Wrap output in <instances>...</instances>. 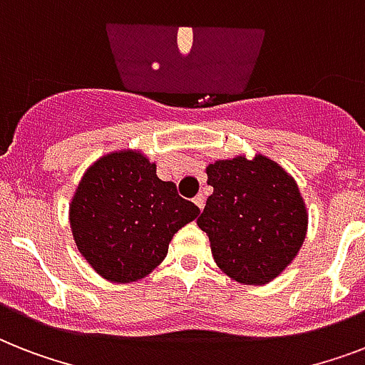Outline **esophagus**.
Segmentation results:
<instances>
[{
  "mask_svg": "<svg viewBox=\"0 0 365 365\" xmlns=\"http://www.w3.org/2000/svg\"><path fill=\"white\" fill-rule=\"evenodd\" d=\"M193 202H195V205H197V208H199V210H202V208H205V205H206L205 195H202V193L197 195V197H195V199H193Z\"/></svg>",
  "mask_w": 365,
  "mask_h": 365,
  "instance_id": "esophagus-1",
  "label": "esophagus"
}]
</instances>
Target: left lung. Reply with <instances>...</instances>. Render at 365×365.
I'll use <instances>...</instances> for the list:
<instances>
[{
  "label": "left lung",
  "mask_w": 365,
  "mask_h": 365,
  "mask_svg": "<svg viewBox=\"0 0 365 365\" xmlns=\"http://www.w3.org/2000/svg\"><path fill=\"white\" fill-rule=\"evenodd\" d=\"M206 176L214 193L197 225L208 235L216 265L240 284H269L305 242L309 212L297 182L261 153L214 160Z\"/></svg>",
  "instance_id": "8db88e82"
}]
</instances>
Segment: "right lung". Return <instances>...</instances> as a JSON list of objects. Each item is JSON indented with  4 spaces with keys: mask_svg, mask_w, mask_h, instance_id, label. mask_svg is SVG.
<instances>
[{
    "mask_svg": "<svg viewBox=\"0 0 365 365\" xmlns=\"http://www.w3.org/2000/svg\"><path fill=\"white\" fill-rule=\"evenodd\" d=\"M157 163L140 149L96 159L70 202V229L79 254L113 284L136 282L163 263L172 237L199 216Z\"/></svg>",
    "mask_w": 365,
    "mask_h": 365,
    "instance_id": "add662e5",
    "label": "right lung"
}]
</instances>
